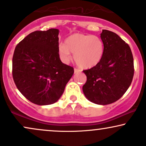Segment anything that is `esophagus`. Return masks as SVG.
I'll return each instance as SVG.
<instances>
[{"mask_svg":"<svg viewBox=\"0 0 146 146\" xmlns=\"http://www.w3.org/2000/svg\"><path fill=\"white\" fill-rule=\"evenodd\" d=\"M79 72H80V69H78V68H74V73H79Z\"/></svg>","mask_w":146,"mask_h":146,"instance_id":"1","label":"esophagus"}]
</instances>
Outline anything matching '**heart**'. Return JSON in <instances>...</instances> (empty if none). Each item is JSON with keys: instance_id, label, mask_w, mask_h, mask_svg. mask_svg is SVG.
Returning <instances> with one entry per match:
<instances>
[{"instance_id": "b5f03b06", "label": "heart", "mask_w": 146, "mask_h": 146, "mask_svg": "<svg viewBox=\"0 0 146 146\" xmlns=\"http://www.w3.org/2000/svg\"><path fill=\"white\" fill-rule=\"evenodd\" d=\"M80 67L90 68L97 65L104 54V43L99 36L75 33L66 38L64 43L58 47V56L63 63L69 62L71 53Z\"/></svg>"}]
</instances>
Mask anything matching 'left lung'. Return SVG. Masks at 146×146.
Returning a JSON list of instances; mask_svg holds the SVG:
<instances>
[{
  "label": "left lung",
  "instance_id": "1",
  "mask_svg": "<svg viewBox=\"0 0 146 146\" xmlns=\"http://www.w3.org/2000/svg\"><path fill=\"white\" fill-rule=\"evenodd\" d=\"M101 38L104 54L97 65L83 72L87 81L84 95L92 103L105 105L120 99L128 90L134 75L131 48L117 34L103 30Z\"/></svg>",
  "mask_w": 146,
  "mask_h": 146
}]
</instances>
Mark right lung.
Segmentation results:
<instances>
[{
  "mask_svg": "<svg viewBox=\"0 0 146 146\" xmlns=\"http://www.w3.org/2000/svg\"><path fill=\"white\" fill-rule=\"evenodd\" d=\"M59 30L35 31L17 46L12 73L19 91L38 105L56 103L64 92L74 69L61 62L58 54Z\"/></svg>",
  "mask_w": 146,
  "mask_h": 146,
  "instance_id": "right-lung-1",
  "label": "right lung"
}]
</instances>
